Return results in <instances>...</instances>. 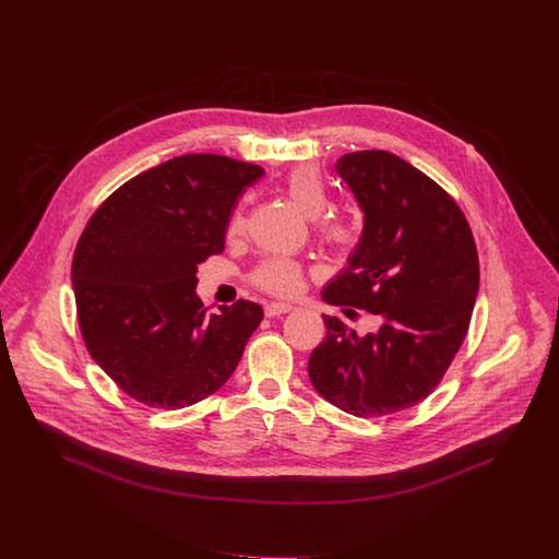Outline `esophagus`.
Instances as JSON below:
<instances>
[{"label":"esophagus","mask_w":559,"mask_h":559,"mask_svg":"<svg viewBox=\"0 0 559 559\" xmlns=\"http://www.w3.org/2000/svg\"><path fill=\"white\" fill-rule=\"evenodd\" d=\"M294 306L292 304H283V301H272L265 306V317H278V314H287L292 312Z\"/></svg>","instance_id":"obj_1"}]
</instances>
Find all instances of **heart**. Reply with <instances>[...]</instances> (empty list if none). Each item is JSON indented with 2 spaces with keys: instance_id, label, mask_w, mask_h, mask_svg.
Listing matches in <instances>:
<instances>
[{
  "instance_id": "1",
  "label": "heart",
  "mask_w": 559,
  "mask_h": 559,
  "mask_svg": "<svg viewBox=\"0 0 559 559\" xmlns=\"http://www.w3.org/2000/svg\"><path fill=\"white\" fill-rule=\"evenodd\" d=\"M285 192L296 202L297 209L308 217H319L329 209L328 186L317 166L301 165L294 168L285 179ZM242 230H245V217L240 211H236L231 215L228 234L236 236ZM317 231L321 240L335 251H348L361 238V228L357 219L342 213L325 215L319 222ZM301 276H304L301 263L292 258L274 255V258H265L251 272V283L272 296H294L301 287Z\"/></svg>"
}]
</instances>
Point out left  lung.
<instances>
[{
    "label": "left lung",
    "instance_id": "obj_1",
    "mask_svg": "<svg viewBox=\"0 0 559 559\" xmlns=\"http://www.w3.org/2000/svg\"><path fill=\"white\" fill-rule=\"evenodd\" d=\"M335 170L365 222L323 299L367 310L380 329L359 335L323 314L308 376L342 412L386 416L427 399L456 357L479 289L477 247L454 198L391 152L344 154Z\"/></svg>",
    "mask_w": 559,
    "mask_h": 559
}]
</instances>
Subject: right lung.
I'll return each instance as SVG.
<instances>
[{
    "mask_svg": "<svg viewBox=\"0 0 559 559\" xmlns=\"http://www.w3.org/2000/svg\"><path fill=\"white\" fill-rule=\"evenodd\" d=\"M262 166L186 154L107 198L82 231L71 281L91 357L143 405L181 409L219 391L262 323L238 299L204 314L198 263L224 251L236 198Z\"/></svg>",
    "mask_w": 559,
    "mask_h": 559,
    "instance_id": "add662e5",
    "label": "right lung"
}]
</instances>
